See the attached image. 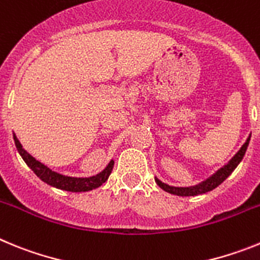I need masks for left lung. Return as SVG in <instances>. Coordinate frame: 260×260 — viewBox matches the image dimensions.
<instances>
[{"mask_svg":"<svg viewBox=\"0 0 260 260\" xmlns=\"http://www.w3.org/2000/svg\"><path fill=\"white\" fill-rule=\"evenodd\" d=\"M250 137H251V135H249V138H247L246 142L243 143V146L241 147L240 151H238V152L236 153V155H234L233 157H232L231 160L224 165V167L220 168L219 171L216 172V173H213L212 176L208 177L207 180H204L203 182L198 183V185L189 186V187H176V186H169L167 185V183L161 182V181L155 177L156 183H157V185L164 190V191L171 192V194H174V195H180V197H194V195L204 194V192L211 191V190H213L215 187H217L220 183L224 182V181L231 176L232 172L237 168V165L240 164L241 160H242L243 156H245V152H246L247 146H249Z\"/></svg>","mask_w":260,"mask_h":260,"instance_id":"obj_1","label":"left lung"}]
</instances>
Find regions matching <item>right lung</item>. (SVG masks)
<instances>
[{
	"mask_svg": "<svg viewBox=\"0 0 260 260\" xmlns=\"http://www.w3.org/2000/svg\"><path fill=\"white\" fill-rule=\"evenodd\" d=\"M14 135V142H15V146H17V150L19 152V155L22 156V158L24 160L27 165L31 168L34 173L40 178L41 181H44L48 185L53 186V187H57V189L66 190V191L71 192H82V191H89V190H93L99 186H102L105 181L109 178L110 173L113 171L114 161L110 160L109 164L107 165L104 171L100 172L99 174L92 177H87V178H78V177H69L63 176V174H59L57 172L52 171L47 165L41 164L39 160H36L34 156L29 155L24 148L22 147L20 142L18 141V138Z\"/></svg>",
	"mask_w": 260,
	"mask_h": 260,
	"instance_id": "1",
	"label": "right lung"
}]
</instances>
